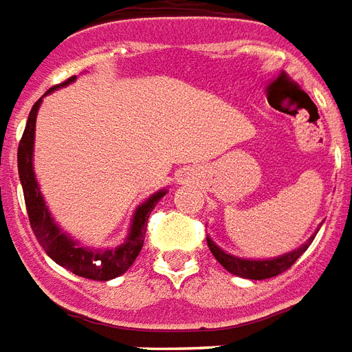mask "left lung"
Returning <instances> with one entry per match:
<instances>
[{
	"label": "left lung",
	"instance_id": "8db88e82",
	"mask_svg": "<svg viewBox=\"0 0 352 352\" xmlns=\"http://www.w3.org/2000/svg\"><path fill=\"white\" fill-rule=\"evenodd\" d=\"M319 228H321V223H319ZM319 228H317V231H319ZM317 231L302 246H298L293 252H287V254L278 257H269V259H248V257H239L233 256V254H228L210 236H207V244H209V250L212 252V256L216 257V261L220 263L223 269L231 272V274L248 278V280H267V278L282 274L283 270H287L308 250V246L314 242L315 235H317Z\"/></svg>",
	"mask_w": 352,
	"mask_h": 352
}]
</instances>
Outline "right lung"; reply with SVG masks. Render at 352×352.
I'll return each instance as SVG.
<instances>
[{"label": "right lung", "instance_id": "right-lung-1", "mask_svg": "<svg viewBox=\"0 0 352 352\" xmlns=\"http://www.w3.org/2000/svg\"><path fill=\"white\" fill-rule=\"evenodd\" d=\"M76 80V76L69 78L61 85H56L44 93L38 98L35 106L31 108L28 124L23 130V136L18 145V175L22 183L23 199L28 207V216L33 233L37 236L38 244L43 246L44 252L72 274L82 276L87 280H96V282H108L117 276L124 274L136 261V257L142 252L143 241H145V229H147V218L151 210L155 209L156 203L160 201L168 188H162L149 196L143 203H140L130 220L129 235L119 246L111 248H87L82 246L80 241L70 236L67 231L59 228V223L54 220L48 205L44 201L43 192L35 177V168H33V149H35V123H37V113L43 98L50 95L59 87H65Z\"/></svg>", "mask_w": 352, "mask_h": 352}]
</instances>
